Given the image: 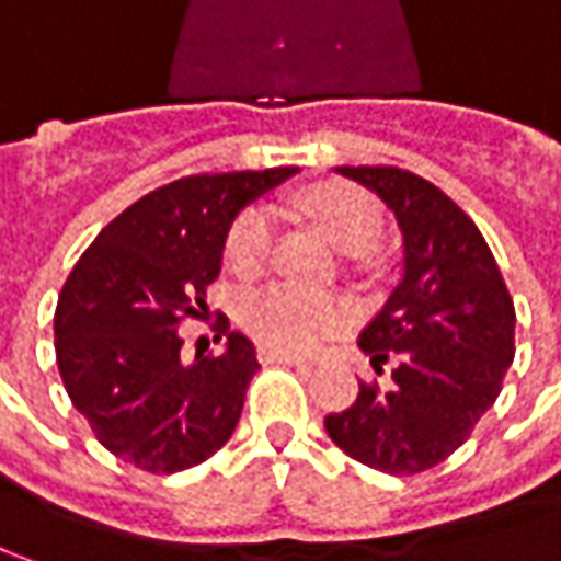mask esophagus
Instances as JSON below:
<instances>
[{
  "mask_svg": "<svg viewBox=\"0 0 561 561\" xmlns=\"http://www.w3.org/2000/svg\"><path fill=\"white\" fill-rule=\"evenodd\" d=\"M260 362H266V365H298V368H305V358L288 355V352H276V348H260Z\"/></svg>",
  "mask_w": 561,
  "mask_h": 561,
  "instance_id": "34e87169",
  "label": "esophagus"
}]
</instances>
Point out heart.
Here are the masks:
<instances>
[{
    "label": "heart",
    "instance_id": "1",
    "mask_svg": "<svg viewBox=\"0 0 561 561\" xmlns=\"http://www.w3.org/2000/svg\"><path fill=\"white\" fill-rule=\"evenodd\" d=\"M298 209L348 256L378 248L383 215L375 196L348 183H317L298 196ZM273 248V218L263 209L241 213L225 234V263L231 273H256ZM238 320L256 343L288 355H308L343 327V308L327 298L288 285L256 288L241 298Z\"/></svg>",
    "mask_w": 561,
    "mask_h": 561
}]
</instances>
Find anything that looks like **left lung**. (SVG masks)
Masks as SVG:
<instances>
[{
  "instance_id": "1",
  "label": "left lung",
  "mask_w": 561,
  "mask_h": 561,
  "mask_svg": "<svg viewBox=\"0 0 561 561\" xmlns=\"http://www.w3.org/2000/svg\"><path fill=\"white\" fill-rule=\"evenodd\" d=\"M375 190L403 231V279L358 346L390 380H358V397L323 419L352 460L412 477L470 438L502 393L514 358V301L473 218L403 168H336Z\"/></svg>"
}]
</instances>
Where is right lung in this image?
I'll return each mask as SVG.
<instances>
[{"instance_id":"obj_1","label":"right lung","mask_w":561,"mask_h":561,"mask_svg":"<svg viewBox=\"0 0 561 561\" xmlns=\"http://www.w3.org/2000/svg\"><path fill=\"white\" fill-rule=\"evenodd\" d=\"M295 168L190 174L116 215L79 256L53 317L56 365L94 438L146 473H181L225 445L260 362L218 323V355H181L206 308L234 215Z\"/></svg>"}]
</instances>
